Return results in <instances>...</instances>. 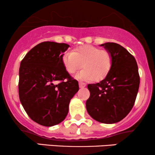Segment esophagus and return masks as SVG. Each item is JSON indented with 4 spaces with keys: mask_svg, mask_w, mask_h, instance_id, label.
I'll list each match as a JSON object with an SVG mask.
<instances>
[{
    "mask_svg": "<svg viewBox=\"0 0 155 155\" xmlns=\"http://www.w3.org/2000/svg\"><path fill=\"white\" fill-rule=\"evenodd\" d=\"M79 87H81V88H84L86 87V84L84 83V82H81V81H79Z\"/></svg>",
    "mask_w": 155,
    "mask_h": 155,
    "instance_id": "34e87169",
    "label": "esophagus"
}]
</instances>
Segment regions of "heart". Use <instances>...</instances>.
<instances>
[{
	"mask_svg": "<svg viewBox=\"0 0 155 155\" xmlns=\"http://www.w3.org/2000/svg\"><path fill=\"white\" fill-rule=\"evenodd\" d=\"M62 62L65 71L74 74L81 68H84L76 76V79L95 81L104 79L109 72L112 65V57L108 51L101 50L91 45L81 46L67 51L62 57Z\"/></svg>",
	"mask_w": 155,
	"mask_h": 155,
	"instance_id": "1",
	"label": "heart"
}]
</instances>
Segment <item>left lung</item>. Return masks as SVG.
<instances>
[{"instance_id":"8db88e82","label":"left lung","mask_w":155,"mask_h":155,"mask_svg":"<svg viewBox=\"0 0 155 155\" xmlns=\"http://www.w3.org/2000/svg\"><path fill=\"white\" fill-rule=\"evenodd\" d=\"M112 57L109 72L99 83L87 85L90 96L86 108L92 118L105 124L121 121L135 104L140 77L136 60L123 47L116 43L101 44Z\"/></svg>"}]
</instances>
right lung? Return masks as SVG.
Listing matches in <instances>:
<instances>
[{
    "label": "right lung",
    "instance_id": "1",
    "mask_svg": "<svg viewBox=\"0 0 155 155\" xmlns=\"http://www.w3.org/2000/svg\"><path fill=\"white\" fill-rule=\"evenodd\" d=\"M70 46L44 41L31 49L20 63L19 97L32 120L51 127L65 120L79 84L65 71L62 57ZM57 81L60 82L55 84Z\"/></svg>",
    "mask_w": 155,
    "mask_h": 155
}]
</instances>
